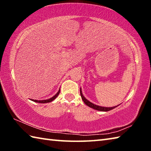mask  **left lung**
I'll return each mask as SVG.
<instances>
[{"instance_id":"1","label":"left lung","mask_w":151,"mask_h":151,"mask_svg":"<svg viewBox=\"0 0 151 151\" xmlns=\"http://www.w3.org/2000/svg\"><path fill=\"white\" fill-rule=\"evenodd\" d=\"M80 92H81V98L83 99V101L84 103H85L86 105L88 106L91 107V108L93 109L94 110H96V111H103V112H106V111H111V110L113 109L114 108H116V106H118L120 104L115 106H112V107H105V106H99V105H96V104H94L93 103H92L91 102L89 101L88 100H87L85 96H83V93H82V89L81 88H80Z\"/></svg>"}]
</instances>
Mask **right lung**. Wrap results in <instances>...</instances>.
I'll list each match as a JSON object with an SVG mask.
<instances>
[{"mask_svg": "<svg viewBox=\"0 0 151 151\" xmlns=\"http://www.w3.org/2000/svg\"><path fill=\"white\" fill-rule=\"evenodd\" d=\"M60 93V89L58 90V93L55 94V95L53 96L52 97H51L50 99H47V100H42V101H37V100H34V99H30V100L35 102V103H50V102H52L55 100V99L57 98V97L58 96V94Z\"/></svg>", "mask_w": 151, "mask_h": 151, "instance_id": "obj_1", "label": "right lung"}]
</instances>
